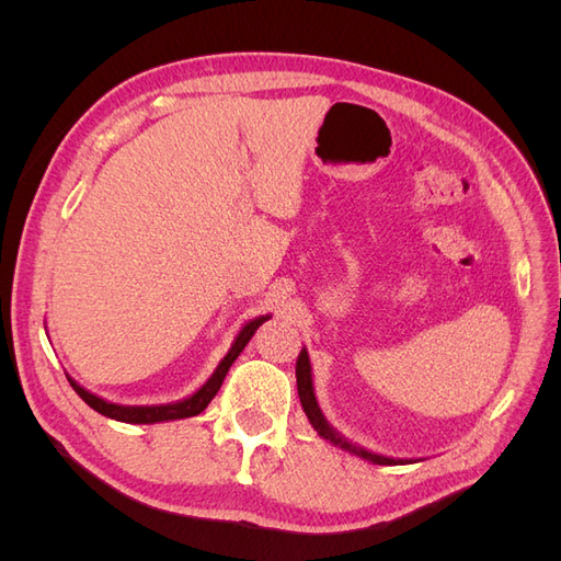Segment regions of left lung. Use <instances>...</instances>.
I'll list each match as a JSON object with an SVG mask.
<instances>
[{
  "label": "left lung",
  "mask_w": 561,
  "mask_h": 561,
  "mask_svg": "<svg viewBox=\"0 0 561 561\" xmlns=\"http://www.w3.org/2000/svg\"><path fill=\"white\" fill-rule=\"evenodd\" d=\"M297 390H299V400H301V407H304V414H307V419L311 421L313 431L322 437L328 439L330 445L344 449L353 456H360L365 458V461L369 463H377V466H404V463H412L414 458H393V456H383V454H375L369 451L360 445L351 443V439H346L342 433H339L336 428H332L328 419L322 416V410L318 407V400H316V390H313V371H311V360H309V351L301 348L299 351V358H297Z\"/></svg>",
  "instance_id": "left-lung-1"
}]
</instances>
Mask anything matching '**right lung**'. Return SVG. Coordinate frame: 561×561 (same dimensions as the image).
Masks as SVG:
<instances>
[{
    "label": "right lung",
    "mask_w": 561,
    "mask_h": 561,
    "mask_svg": "<svg viewBox=\"0 0 561 561\" xmlns=\"http://www.w3.org/2000/svg\"><path fill=\"white\" fill-rule=\"evenodd\" d=\"M268 318L271 316H260V318H252L250 322H245V325L241 328V332L236 334L229 353L215 367L210 379L203 383L196 390V393H192L190 398H184V400H178V402H168V404H116V402H110L105 398L91 393V390L79 386L72 377H67V381H70V386L77 390V396L83 402H87L89 407H93L98 414H103L107 419H116V421H124V423H161V421L190 419V416L201 414L210 404V400L217 396V390H219V386H222V381L227 377L229 367L233 365V360L239 358L241 351L245 348V344L252 339L254 330H257L262 322L268 320Z\"/></svg>",
    "instance_id": "right-lung-1"
}]
</instances>
